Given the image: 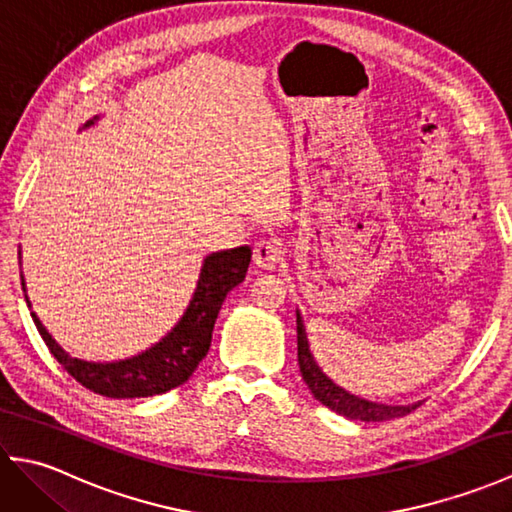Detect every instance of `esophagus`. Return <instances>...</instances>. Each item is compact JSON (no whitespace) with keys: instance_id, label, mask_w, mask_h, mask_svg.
<instances>
[{"instance_id":"esophagus-1","label":"esophagus","mask_w":512,"mask_h":512,"mask_svg":"<svg viewBox=\"0 0 512 512\" xmlns=\"http://www.w3.org/2000/svg\"><path fill=\"white\" fill-rule=\"evenodd\" d=\"M281 259H284V246H281V242H277V239L268 237V239H259V242H255V248H253V262L259 266V268H275Z\"/></svg>"}]
</instances>
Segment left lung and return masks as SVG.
Returning a JSON list of instances; mask_svg holds the SVG:
<instances>
[{
	"instance_id": "8db88e82",
	"label": "left lung",
	"mask_w": 512,
	"mask_h": 512,
	"mask_svg": "<svg viewBox=\"0 0 512 512\" xmlns=\"http://www.w3.org/2000/svg\"><path fill=\"white\" fill-rule=\"evenodd\" d=\"M297 358H299L301 376H303V380H306V385L310 387L312 396L317 398L321 405H325L336 413H341V416L350 418V420L378 422V420L400 418V416H407V413L416 411L420 407V402L418 405H407V407L380 405V402H369L365 398H358V396L350 394V391L341 389L339 385H334L332 380L321 372V367L314 363V356L310 354L306 328H303L299 312H297Z\"/></svg>"
}]
</instances>
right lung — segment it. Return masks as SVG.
Returning a JSON list of instances; mask_svg holds the SVG:
<instances>
[{"label":"right lung","mask_w":512,"mask_h":512,"mask_svg":"<svg viewBox=\"0 0 512 512\" xmlns=\"http://www.w3.org/2000/svg\"><path fill=\"white\" fill-rule=\"evenodd\" d=\"M248 264V246L220 250V253L206 257L198 288H195L189 308L176 328L147 352L118 363H88L72 358L43 328L37 314H30L50 354L85 389L107 398H147L165 394V391L187 383L195 367L209 352L213 325L220 314L222 301L237 284H242Z\"/></svg>","instance_id":"right-lung-1"}]
</instances>
